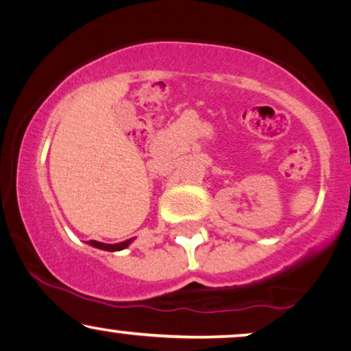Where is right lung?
Segmentation results:
<instances>
[{
    "mask_svg": "<svg viewBox=\"0 0 351 351\" xmlns=\"http://www.w3.org/2000/svg\"><path fill=\"white\" fill-rule=\"evenodd\" d=\"M133 241H135V237H132V239H127V241H123V242H119V244H104V242H99V241H89L88 244L93 245V247H96V249L109 250V252H117V250L127 249Z\"/></svg>",
    "mask_w": 351,
    "mask_h": 351,
    "instance_id": "right-lung-1",
    "label": "right lung"
}]
</instances>
